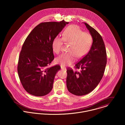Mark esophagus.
I'll return each mask as SVG.
<instances>
[{"mask_svg": "<svg viewBox=\"0 0 125 125\" xmlns=\"http://www.w3.org/2000/svg\"><path fill=\"white\" fill-rule=\"evenodd\" d=\"M61 69H62V70H66V67H64V66H61Z\"/></svg>", "mask_w": 125, "mask_h": 125, "instance_id": "1", "label": "esophagus"}]
</instances>
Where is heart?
Segmentation results:
<instances>
[{
  "label": "heart",
  "instance_id": "1",
  "mask_svg": "<svg viewBox=\"0 0 125 125\" xmlns=\"http://www.w3.org/2000/svg\"><path fill=\"white\" fill-rule=\"evenodd\" d=\"M93 41L91 35L82 30L77 25H71L64 31L62 37L56 36L53 40L52 47L54 52L60 53L64 42L70 44L68 53H64L56 60L57 63L67 66L72 63L76 59L83 58L89 52Z\"/></svg>",
  "mask_w": 125,
  "mask_h": 125
}]
</instances>
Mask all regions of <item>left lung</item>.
Segmentation results:
<instances>
[{
  "instance_id": "1",
  "label": "left lung",
  "mask_w": 125,
  "mask_h": 125,
  "mask_svg": "<svg viewBox=\"0 0 125 125\" xmlns=\"http://www.w3.org/2000/svg\"><path fill=\"white\" fill-rule=\"evenodd\" d=\"M93 38L88 54L77 62L75 70L67 69L66 85L68 91L76 96L91 92L101 81L107 63L105 44L101 35L88 23L84 22Z\"/></svg>"
}]
</instances>
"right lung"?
<instances>
[{"label":"right lung","mask_w":125,"mask_h":125,"mask_svg":"<svg viewBox=\"0 0 125 125\" xmlns=\"http://www.w3.org/2000/svg\"><path fill=\"white\" fill-rule=\"evenodd\" d=\"M68 23L64 20L41 22L25 39L19 55L17 71L23 88L29 94L43 96L52 89L55 76L61 66H49L54 59L52 43Z\"/></svg>","instance_id":"add662e5"}]
</instances>
